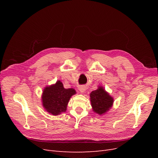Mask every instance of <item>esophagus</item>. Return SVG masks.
<instances>
[{
    "label": "esophagus",
    "instance_id": "obj_1",
    "mask_svg": "<svg viewBox=\"0 0 158 158\" xmlns=\"http://www.w3.org/2000/svg\"><path fill=\"white\" fill-rule=\"evenodd\" d=\"M79 90L80 91V92H84L85 89V88H84V87L80 86V87L79 88Z\"/></svg>",
    "mask_w": 158,
    "mask_h": 158
}]
</instances>
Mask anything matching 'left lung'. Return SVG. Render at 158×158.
I'll return each mask as SVG.
<instances>
[{
    "mask_svg": "<svg viewBox=\"0 0 158 158\" xmlns=\"http://www.w3.org/2000/svg\"><path fill=\"white\" fill-rule=\"evenodd\" d=\"M90 101L93 111L99 114L106 113L113 103V98L102 87L91 92Z\"/></svg>",
    "mask_w": 158,
    "mask_h": 158,
    "instance_id": "8db88e82",
    "label": "left lung"
}]
</instances>
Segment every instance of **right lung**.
Returning a JSON list of instances; mask_svg holds the SVG:
<instances>
[{
    "label": "right lung",
    "mask_w": 158,
    "mask_h": 158,
    "mask_svg": "<svg viewBox=\"0 0 158 158\" xmlns=\"http://www.w3.org/2000/svg\"><path fill=\"white\" fill-rule=\"evenodd\" d=\"M76 94L73 88L65 89L60 81L55 84L44 89L42 95V103L47 112L58 115L66 111L70 97Z\"/></svg>",
    "instance_id": "add662e5"
}]
</instances>
